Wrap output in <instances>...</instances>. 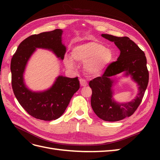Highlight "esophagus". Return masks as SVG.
<instances>
[{"label": "esophagus", "mask_w": 160, "mask_h": 160, "mask_svg": "<svg viewBox=\"0 0 160 160\" xmlns=\"http://www.w3.org/2000/svg\"><path fill=\"white\" fill-rule=\"evenodd\" d=\"M80 85L82 87H86L88 85V84L87 82V81L83 79V78H80Z\"/></svg>", "instance_id": "34e87169"}]
</instances>
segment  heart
I'll use <instances>...</instances> for the list:
<instances>
[{
	"label": "heart",
	"instance_id": "obj_1",
	"mask_svg": "<svg viewBox=\"0 0 160 160\" xmlns=\"http://www.w3.org/2000/svg\"><path fill=\"white\" fill-rule=\"evenodd\" d=\"M71 56L76 62L85 64L84 69L91 76H98L102 73L113 60V52L97 41L89 42L75 47ZM64 62L70 69L75 67L73 60L69 56H65Z\"/></svg>",
	"mask_w": 160,
	"mask_h": 160
}]
</instances>
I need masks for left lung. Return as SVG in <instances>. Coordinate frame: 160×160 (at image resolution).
<instances>
[{"instance_id": "8db88e82", "label": "left lung", "mask_w": 160, "mask_h": 160, "mask_svg": "<svg viewBox=\"0 0 160 160\" xmlns=\"http://www.w3.org/2000/svg\"><path fill=\"white\" fill-rule=\"evenodd\" d=\"M102 36L114 42L120 50V55L116 61L108 64L102 76L89 82V87L92 89L91 107L102 120L119 121L133 114L143 99L149 79L147 58L143 51L128 37H117L109 34H102ZM123 71H125L126 74H130L138 82L140 86L139 93L130 103L118 104L112 99V81L110 78Z\"/></svg>"}]
</instances>
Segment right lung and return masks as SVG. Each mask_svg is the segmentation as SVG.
<instances>
[{"mask_svg":"<svg viewBox=\"0 0 160 160\" xmlns=\"http://www.w3.org/2000/svg\"><path fill=\"white\" fill-rule=\"evenodd\" d=\"M62 33V30L56 29L29 36L20 42L11 60L12 86L16 99L30 115L41 120L51 121L60 118L80 88L78 77L59 76L50 89L40 93L29 91L23 82L26 64L36 48L52 50L63 60L66 47L61 42Z\"/></svg>","mask_w":160,"mask_h":160,"instance_id":"obj_1","label":"right lung"}]
</instances>
